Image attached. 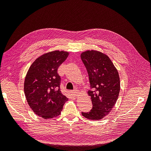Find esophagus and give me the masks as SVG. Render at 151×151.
I'll return each mask as SVG.
<instances>
[{
  "instance_id": "1",
  "label": "esophagus",
  "mask_w": 151,
  "mask_h": 151,
  "mask_svg": "<svg viewBox=\"0 0 151 151\" xmlns=\"http://www.w3.org/2000/svg\"><path fill=\"white\" fill-rule=\"evenodd\" d=\"M72 94H74L75 96H79V92L78 90L75 89V90L72 91Z\"/></svg>"
}]
</instances>
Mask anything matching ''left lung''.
Segmentation results:
<instances>
[{
	"label": "left lung",
	"mask_w": 151,
	"mask_h": 151,
	"mask_svg": "<svg viewBox=\"0 0 151 151\" xmlns=\"http://www.w3.org/2000/svg\"><path fill=\"white\" fill-rule=\"evenodd\" d=\"M81 58L93 88L88 92L93 108L82 115L89 120H101L111 112L116 103L120 90L119 74L111 59L104 53L88 50L81 53Z\"/></svg>",
	"instance_id": "obj_1"
}]
</instances>
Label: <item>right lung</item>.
Returning a JSON list of instances; mask_svg holds the SVG:
<instances>
[{"label":"right lung","instance_id":"add662e5","mask_svg":"<svg viewBox=\"0 0 151 151\" xmlns=\"http://www.w3.org/2000/svg\"><path fill=\"white\" fill-rule=\"evenodd\" d=\"M69 52L54 50L38 57L31 65L24 83L25 96L33 111L43 119L60 115L68 98L60 89L58 67Z\"/></svg>","mask_w":151,"mask_h":151}]
</instances>
